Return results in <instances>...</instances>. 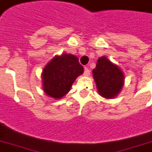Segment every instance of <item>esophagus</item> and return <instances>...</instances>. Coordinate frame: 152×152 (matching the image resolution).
<instances>
[{
    "label": "esophagus",
    "mask_w": 152,
    "mask_h": 152,
    "mask_svg": "<svg viewBox=\"0 0 152 152\" xmlns=\"http://www.w3.org/2000/svg\"><path fill=\"white\" fill-rule=\"evenodd\" d=\"M89 74H90V71H89L87 67H86L85 68V70H84V76H89Z\"/></svg>",
    "instance_id": "esophagus-1"
}]
</instances>
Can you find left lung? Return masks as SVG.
Segmentation results:
<instances>
[{
	"label": "left lung",
	"mask_w": 152,
	"mask_h": 152,
	"mask_svg": "<svg viewBox=\"0 0 152 152\" xmlns=\"http://www.w3.org/2000/svg\"><path fill=\"white\" fill-rule=\"evenodd\" d=\"M98 92L106 99H112L121 92L124 86V76L119 66L102 56L99 58L93 70Z\"/></svg>",
	"instance_id": "left-lung-1"
}]
</instances>
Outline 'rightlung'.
<instances>
[{"mask_svg": "<svg viewBox=\"0 0 152 152\" xmlns=\"http://www.w3.org/2000/svg\"><path fill=\"white\" fill-rule=\"evenodd\" d=\"M83 72L84 67L75 55L63 53L55 56L42 72L44 92L53 99H61L69 92L75 80Z\"/></svg>", "mask_w": 152, "mask_h": 152, "instance_id": "right-lung-1", "label": "right lung"}]
</instances>
